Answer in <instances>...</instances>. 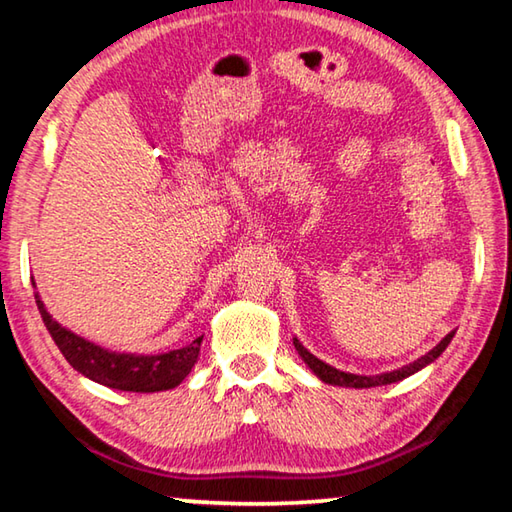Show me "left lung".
<instances>
[{
	"label": "left lung",
	"instance_id": "left-lung-1",
	"mask_svg": "<svg viewBox=\"0 0 512 512\" xmlns=\"http://www.w3.org/2000/svg\"><path fill=\"white\" fill-rule=\"evenodd\" d=\"M454 334H456V329H454V332H449V334L445 336V339L436 345V348L429 350L427 354H422L420 359H415L413 363H409V366H402V368L391 370V372H381V375H354V372H343V370H339V368L329 366V363H325V361H320L318 357H314V354H311L298 339H293V345H296L298 354L302 357V361L307 363L309 370L314 372V375H316L320 381H325V384L343 386V388H372V386L395 384V381H402V379H406V377L415 375V372H418V370L427 368L429 363L436 361V359L440 357V354L445 352L447 345L452 343Z\"/></svg>",
	"mask_w": 512,
	"mask_h": 512
}]
</instances>
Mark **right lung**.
Masks as SVG:
<instances>
[{
  "label": "right lung",
  "mask_w": 512,
  "mask_h": 512,
  "mask_svg": "<svg viewBox=\"0 0 512 512\" xmlns=\"http://www.w3.org/2000/svg\"><path fill=\"white\" fill-rule=\"evenodd\" d=\"M33 282V277H31ZM36 287V282H33ZM36 305L42 316V323L47 325L51 339L63 352L69 366L79 370L83 377H88L97 384L108 388H117V391H131V393H158V391H171L183 381L189 372H192L194 363L198 361V352H201L203 336H198L185 348L158 352V354H133V352H112L101 348V345L92 343L83 336L74 334L51 318L40 300L36 291Z\"/></svg>",
  "instance_id": "1"
}]
</instances>
